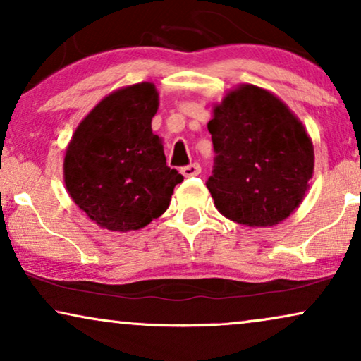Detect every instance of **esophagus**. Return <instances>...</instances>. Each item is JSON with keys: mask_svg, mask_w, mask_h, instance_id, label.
<instances>
[{"mask_svg": "<svg viewBox=\"0 0 361 361\" xmlns=\"http://www.w3.org/2000/svg\"><path fill=\"white\" fill-rule=\"evenodd\" d=\"M200 171H202V167H200L199 162H192V164L184 166V167H182V169H180V172H182V174H184L185 177L199 176Z\"/></svg>", "mask_w": 361, "mask_h": 361, "instance_id": "1", "label": "esophagus"}]
</instances>
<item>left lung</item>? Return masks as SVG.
<instances>
[{"label":"left lung","mask_w":361,"mask_h":361,"mask_svg":"<svg viewBox=\"0 0 361 361\" xmlns=\"http://www.w3.org/2000/svg\"><path fill=\"white\" fill-rule=\"evenodd\" d=\"M214 171L207 189L226 219L273 226L302 202L314 147L302 123L273 93L255 85L230 92L209 121Z\"/></svg>","instance_id":"obj_1"}]
</instances>
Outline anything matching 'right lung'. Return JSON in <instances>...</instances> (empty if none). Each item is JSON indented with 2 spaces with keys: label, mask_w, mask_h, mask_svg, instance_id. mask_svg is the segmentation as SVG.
<instances>
[{
  "label": "right lung",
  "mask_w": 361,
  "mask_h": 361,
  "mask_svg": "<svg viewBox=\"0 0 361 361\" xmlns=\"http://www.w3.org/2000/svg\"><path fill=\"white\" fill-rule=\"evenodd\" d=\"M157 111L152 83L121 88L78 125L63 159L73 202L103 228L140 230L164 214L182 174L166 164L151 130Z\"/></svg>",
  "instance_id": "obj_1"
}]
</instances>
